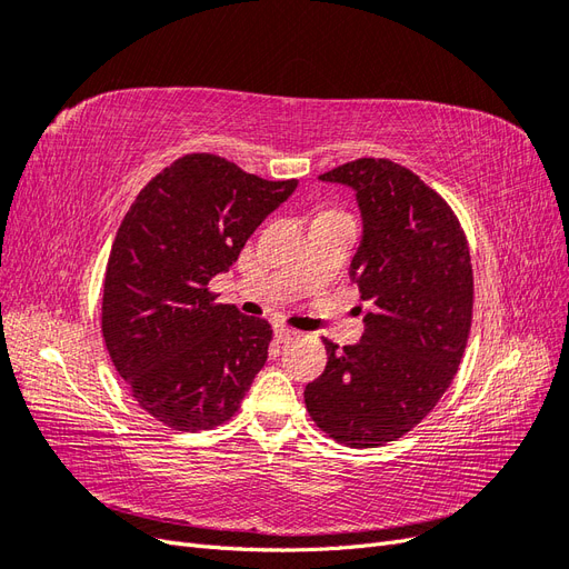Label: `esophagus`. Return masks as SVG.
I'll use <instances>...</instances> for the list:
<instances>
[{
	"label": "esophagus",
	"instance_id": "obj_1",
	"mask_svg": "<svg viewBox=\"0 0 569 569\" xmlns=\"http://www.w3.org/2000/svg\"><path fill=\"white\" fill-rule=\"evenodd\" d=\"M297 337H299L297 330H289V327H282V325L274 327V339H278V343H289L291 339H297Z\"/></svg>",
	"mask_w": 569,
	"mask_h": 569
}]
</instances>
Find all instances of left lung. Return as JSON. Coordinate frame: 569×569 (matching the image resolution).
Returning <instances> with one entry per match:
<instances>
[{"label":"left lung","mask_w":569,"mask_h":569,"mask_svg":"<svg viewBox=\"0 0 569 569\" xmlns=\"http://www.w3.org/2000/svg\"><path fill=\"white\" fill-rule=\"evenodd\" d=\"M363 216L351 280L372 308L353 347L325 341L306 410L335 441L375 449L410 432L451 387L472 325L470 247L456 213L412 170L356 159L320 176Z\"/></svg>","instance_id":"8db88e82"}]
</instances>
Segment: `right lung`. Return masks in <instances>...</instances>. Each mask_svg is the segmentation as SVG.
Returning <instances> with one entry per match:
<instances>
[{
	"label": "right lung",
	"instance_id": "right-lung-1",
	"mask_svg": "<svg viewBox=\"0 0 569 569\" xmlns=\"http://www.w3.org/2000/svg\"><path fill=\"white\" fill-rule=\"evenodd\" d=\"M216 153H184L151 178L116 232L101 332L118 375L178 432L228 422L266 366L270 322L218 303L209 282L297 189Z\"/></svg>",
	"mask_w": 569,
	"mask_h": 569
}]
</instances>
